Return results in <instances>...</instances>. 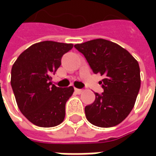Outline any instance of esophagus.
<instances>
[{
	"mask_svg": "<svg viewBox=\"0 0 156 156\" xmlns=\"http://www.w3.org/2000/svg\"><path fill=\"white\" fill-rule=\"evenodd\" d=\"M75 92L78 94H80L83 93V89H79V88H75Z\"/></svg>",
	"mask_w": 156,
	"mask_h": 156,
	"instance_id": "34e87169",
	"label": "esophagus"
}]
</instances>
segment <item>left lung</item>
Segmentation results:
<instances>
[{"instance_id": "obj_1", "label": "left lung", "mask_w": 156, "mask_h": 156, "mask_svg": "<svg viewBox=\"0 0 156 156\" xmlns=\"http://www.w3.org/2000/svg\"><path fill=\"white\" fill-rule=\"evenodd\" d=\"M83 54L100 81L104 93H95V100L85 107L86 118L92 124L109 128L120 124L134 108L140 88L138 62L124 48L113 41L98 38L74 45Z\"/></svg>"}]
</instances>
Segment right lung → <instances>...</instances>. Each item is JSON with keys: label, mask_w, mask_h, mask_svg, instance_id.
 Wrapping results in <instances>:
<instances>
[{"label": "right lung", "mask_w": 156, "mask_h": 156, "mask_svg": "<svg viewBox=\"0 0 156 156\" xmlns=\"http://www.w3.org/2000/svg\"><path fill=\"white\" fill-rule=\"evenodd\" d=\"M73 47L52 41L37 42L21 53L12 66L11 85L17 106L37 126L54 127L64 119L65 105L74 88L55 86L51 75Z\"/></svg>", "instance_id": "right-lung-1"}]
</instances>
